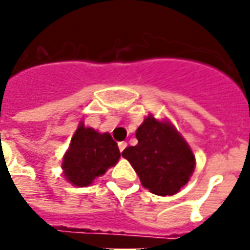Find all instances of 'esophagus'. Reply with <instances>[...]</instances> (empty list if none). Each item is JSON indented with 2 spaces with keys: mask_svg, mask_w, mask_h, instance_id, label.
<instances>
[{
  "mask_svg": "<svg viewBox=\"0 0 250 250\" xmlns=\"http://www.w3.org/2000/svg\"><path fill=\"white\" fill-rule=\"evenodd\" d=\"M126 142H120V143H118V148H120V151H124V150H125V148H126Z\"/></svg>",
  "mask_w": 250,
  "mask_h": 250,
  "instance_id": "esophagus-1",
  "label": "esophagus"
}]
</instances>
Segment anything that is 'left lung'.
I'll use <instances>...</instances> for the list:
<instances>
[{
  "label": "left lung",
  "mask_w": 250,
  "mask_h": 250,
  "mask_svg": "<svg viewBox=\"0 0 250 250\" xmlns=\"http://www.w3.org/2000/svg\"><path fill=\"white\" fill-rule=\"evenodd\" d=\"M137 145L126 147L122 157L130 162L143 187L155 195H173L188 183L195 157L190 146L169 121L146 117L136 130Z\"/></svg>",
  "instance_id": "8db88e82"
}]
</instances>
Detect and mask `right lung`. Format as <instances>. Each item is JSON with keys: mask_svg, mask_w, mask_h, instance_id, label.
<instances>
[{"mask_svg": "<svg viewBox=\"0 0 250 250\" xmlns=\"http://www.w3.org/2000/svg\"><path fill=\"white\" fill-rule=\"evenodd\" d=\"M121 157L110 133H99L80 124L63 157V175L73 186L86 187L114 167Z\"/></svg>", "mask_w": 250, "mask_h": 250, "instance_id": "obj_1", "label": "right lung"}]
</instances>
